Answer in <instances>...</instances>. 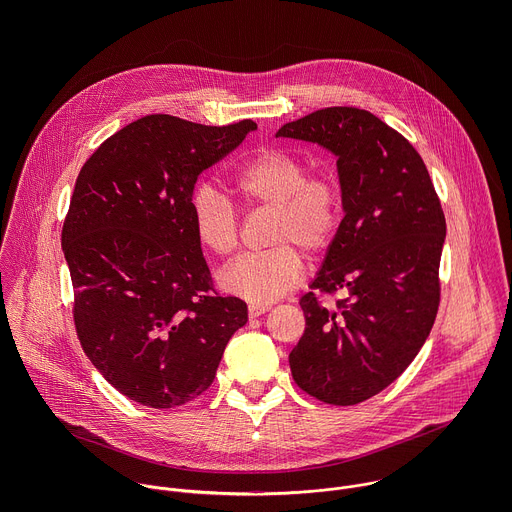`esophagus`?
Returning <instances> with one entry per match:
<instances>
[{
  "mask_svg": "<svg viewBox=\"0 0 512 512\" xmlns=\"http://www.w3.org/2000/svg\"><path fill=\"white\" fill-rule=\"evenodd\" d=\"M269 310H271L269 306H255V304H253V306H249V316H251V318H259V316H263V314L269 312Z\"/></svg>",
  "mask_w": 512,
  "mask_h": 512,
  "instance_id": "34e87169",
  "label": "esophagus"
}]
</instances>
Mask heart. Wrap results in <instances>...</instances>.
Wrapping results in <instances>:
<instances>
[{"label": "heart", "mask_w": 512, "mask_h": 512, "mask_svg": "<svg viewBox=\"0 0 512 512\" xmlns=\"http://www.w3.org/2000/svg\"><path fill=\"white\" fill-rule=\"evenodd\" d=\"M233 188L251 206L275 208L267 253H247L227 265L218 283L227 294L267 306L294 289L304 273L300 253L326 251L338 231L342 198L328 172H308L306 160L287 148H265L249 158L233 178ZM192 229L202 247L229 255L239 243V216L233 204L208 186L190 198Z\"/></svg>", "instance_id": "1"}]
</instances>
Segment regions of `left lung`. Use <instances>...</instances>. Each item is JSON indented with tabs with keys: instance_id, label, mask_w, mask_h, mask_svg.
Here are the masks:
<instances>
[{
	"instance_id": "left-lung-1",
	"label": "left lung",
	"mask_w": 512,
	"mask_h": 512,
	"mask_svg": "<svg viewBox=\"0 0 512 512\" xmlns=\"http://www.w3.org/2000/svg\"><path fill=\"white\" fill-rule=\"evenodd\" d=\"M275 135L338 158L344 218L310 287L345 298L326 309L315 291L302 296L306 330L289 367L308 395L356 405L389 387L431 332L446 216L417 150L369 111L326 107Z\"/></svg>"
}]
</instances>
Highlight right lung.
<instances>
[{"label": "right lung", "instance_id": "right-lung-1", "mask_svg": "<svg viewBox=\"0 0 512 512\" xmlns=\"http://www.w3.org/2000/svg\"><path fill=\"white\" fill-rule=\"evenodd\" d=\"M145 115L85 162L62 227L75 326L95 369L131 401L170 409L214 381L247 304L218 296L192 229L198 176L255 131Z\"/></svg>", "mask_w": 512, "mask_h": 512}]
</instances>
